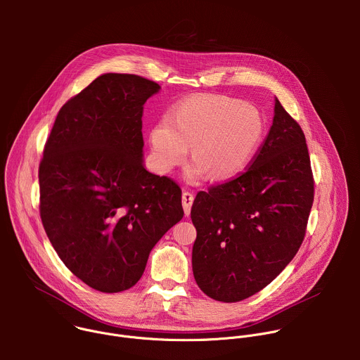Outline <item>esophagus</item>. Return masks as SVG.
<instances>
[{"label":"esophagus","instance_id":"obj_1","mask_svg":"<svg viewBox=\"0 0 360 360\" xmlns=\"http://www.w3.org/2000/svg\"><path fill=\"white\" fill-rule=\"evenodd\" d=\"M193 193L185 191L182 193V207H184V212H185V217H188L191 214V208H192V203H193Z\"/></svg>","mask_w":360,"mask_h":360}]
</instances>
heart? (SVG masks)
<instances>
[{
	"label": "heart",
	"instance_id": "b5f03b06",
	"mask_svg": "<svg viewBox=\"0 0 360 360\" xmlns=\"http://www.w3.org/2000/svg\"><path fill=\"white\" fill-rule=\"evenodd\" d=\"M265 131L259 110L238 99L200 96L186 99L149 131L152 165L158 174H171L188 158V182L211 175L214 181L238 176L258 150Z\"/></svg>",
	"mask_w": 360,
	"mask_h": 360
}]
</instances>
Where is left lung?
I'll return each instance as SVG.
<instances>
[{
  "label": "left lung",
  "instance_id": "1",
  "mask_svg": "<svg viewBox=\"0 0 360 360\" xmlns=\"http://www.w3.org/2000/svg\"><path fill=\"white\" fill-rule=\"evenodd\" d=\"M269 134L238 178L200 191L192 271L200 290L239 302L269 285L293 259L314 203L309 152L299 124L275 98Z\"/></svg>",
  "mask_w": 360,
  "mask_h": 360
}]
</instances>
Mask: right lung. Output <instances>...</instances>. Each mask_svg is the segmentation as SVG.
<instances>
[{
    "label": "right lung",
    "instance_id": "1",
    "mask_svg": "<svg viewBox=\"0 0 360 360\" xmlns=\"http://www.w3.org/2000/svg\"><path fill=\"white\" fill-rule=\"evenodd\" d=\"M160 89L138 75H99L60 110L44 148V229L65 266L99 292L132 288L184 217L181 188L143 165V104Z\"/></svg>",
    "mask_w": 360,
    "mask_h": 360
}]
</instances>
